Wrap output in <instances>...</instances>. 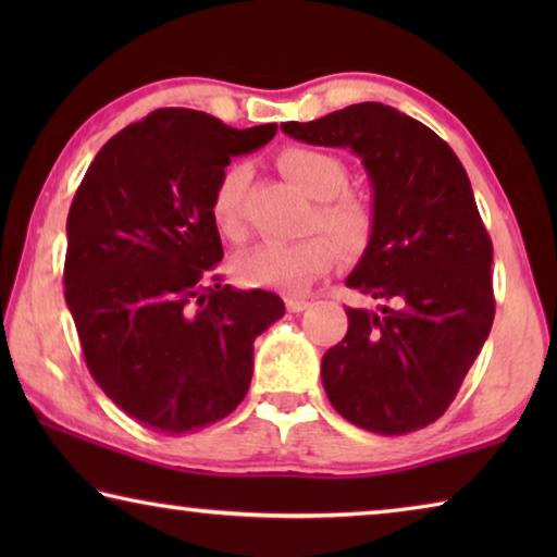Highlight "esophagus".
Instances as JSON below:
<instances>
[{"label": "esophagus", "instance_id": "1", "mask_svg": "<svg viewBox=\"0 0 557 557\" xmlns=\"http://www.w3.org/2000/svg\"><path fill=\"white\" fill-rule=\"evenodd\" d=\"M285 301H287V309L292 314H299V312H305V309L312 307V301L305 299V297H287Z\"/></svg>", "mask_w": 557, "mask_h": 557}]
</instances>
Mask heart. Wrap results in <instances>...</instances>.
Returning a JSON list of instances; mask_svg holds the SVG:
<instances>
[{"label":"heart","instance_id":"b5f03b06","mask_svg":"<svg viewBox=\"0 0 557 557\" xmlns=\"http://www.w3.org/2000/svg\"><path fill=\"white\" fill-rule=\"evenodd\" d=\"M277 166L309 199L319 201L314 223L346 256H358L371 240L373 211L361 196L344 191L346 164L332 152L295 145L277 154ZM250 182L248 164H228L211 191L209 213L223 238L240 240L245 235L243 199ZM334 265V245L324 235L301 240H270L240 252L233 262L235 277L245 287L305 289Z\"/></svg>","mask_w":557,"mask_h":557}]
</instances>
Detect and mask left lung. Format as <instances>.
<instances>
[{"label":"left lung","instance_id":"obj_1","mask_svg":"<svg viewBox=\"0 0 557 557\" xmlns=\"http://www.w3.org/2000/svg\"><path fill=\"white\" fill-rule=\"evenodd\" d=\"M282 132L348 147L371 178L373 233L346 287L379 301L346 309L344 342L322 358L334 410L375 435H408L445 414L494 324L492 238L445 139L383 102H358Z\"/></svg>","mask_w":557,"mask_h":557}]
</instances>
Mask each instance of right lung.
<instances>
[{
    "mask_svg": "<svg viewBox=\"0 0 557 557\" xmlns=\"http://www.w3.org/2000/svg\"><path fill=\"white\" fill-rule=\"evenodd\" d=\"M275 132L154 110L108 139L73 196L65 305L92 379L149 430L182 435L231 414L250 388L252 342L285 314L272 292L213 275L223 245L209 213L231 159Z\"/></svg>",
    "mask_w": 557,
    "mask_h": 557,
    "instance_id": "1",
    "label": "right lung"
}]
</instances>
